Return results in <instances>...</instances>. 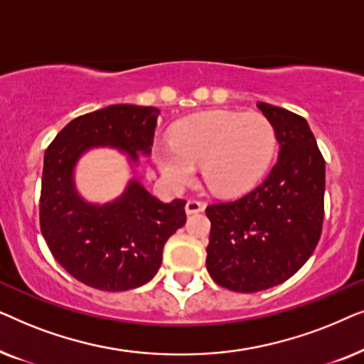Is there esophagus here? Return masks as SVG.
<instances>
[{
    "label": "esophagus",
    "mask_w": 364,
    "mask_h": 364,
    "mask_svg": "<svg viewBox=\"0 0 364 364\" xmlns=\"http://www.w3.org/2000/svg\"><path fill=\"white\" fill-rule=\"evenodd\" d=\"M203 208H205V205H203V202L196 200V198H191V200L186 203V212L188 213V215H193V213L202 212Z\"/></svg>",
    "instance_id": "esophagus-1"
}]
</instances>
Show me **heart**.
Segmentation results:
<instances>
[{"label":"heart","instance_id":"b5f03b06","mask_svg":"<svg viewBox=\"0 0 364 364\" xmlns=\"http://www.w3.org/2000/svg\"><path fill=\"white\" fill-rule=\"evenodd\" d=\"M273 151L275 131L263 114L210 111L178 122L171 144L154 147V159L173 188L191 183L200 166L212 192L237 196L265 173Z\"/></svg>","mask_w":364,"mask_h":364}]
</instances>
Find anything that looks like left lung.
Listing matches in <instances>:
<instances>
[{
    "label": "left lung",
    "mask_w": 364,
    "mask_h": 364,
    "mask_svg": "<svg viewBox=\"0 0 364 364\" xmlns=\"http://www.w3.org/2000/svg\"><path fill=\"white\" fill-rule=\"evenodd\" d=\"M280 144L262 183L205 208L212 223L207 270L217 285L253 293L295 275L315 252L323 227L325 159L301 116L257 102Z\"/></svg>",
    "instance_id": "left-lung-1"
}]
</instances>
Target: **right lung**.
<instances>
[{
    "mask_svg": "<svg viewBox=\"0 0 364 364\" xmlns=\"http://www.w3.org/2000/svg\"><path fill=\"white\" fill-rule=\"evenodd\" d=\"M159 114L157 107L132 104L84 114L44 154L41 233L59 265L84 285L126 291L151 282L161 268L167 238L187 220L186 200H159L137 176L106 203L84 200L74 182L76 164L91 149H117L136 167L139 154H151Z\"/></svg>",
    "mask_w": 364,
    "mask_h": 364,
    "instance_id": "add662e5",
    "label": "right lung"
}]
</instances>
